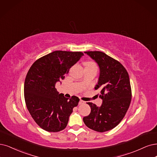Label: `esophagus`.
I'll return each mask as SVG.
<instances>
[{
	"label": "esophagus",
	"instance_id": "1",
	"mask_svg": "<svg viewBox=\"0 0 157 157\" xmlns=\"http://www.w3.org/2000/svg\"><path fill=\"white\" fill-rule=\"evenodd\" d=\"M84 103H85V101H83V100H79V105H82V104H84Z\"/></svg>",
	"mask_w": 157,
	"mask_h": 157
}]
</instances>
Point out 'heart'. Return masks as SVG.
Masks as SVG:
<instances>
[{
  "instance_id": "heart-1",
  "label": "heart",
  "mask_w": 157,
  "mask_h": 157,
  "mask_svg": "<svg viewBox=\"0 0 157 157\" xmlns=\"http://www.w3.org/2000/svg\"><path fill=\"white\" fill-rule=\"evenodd\" d=\"M85 65H95V64L92 62H86L85 63Z\"/></svg>"
}]
</instances>
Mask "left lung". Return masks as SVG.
<instances>
[{
	"label": "left lung",
	"instance_id": "obj_1",
	"mask_svg": "<svg viewBox=\"0 0 157 157\" xmlns=\"http://www.w3.org/2000/svg\"><path fill=\"white\" fill-rule=\"evenodd\" d=\"M100 68V75L94 89H100L102 104L98 107L88 102L91 109L83 120L89 128L105 132L117 126L125 117L131 100L129 74L121 64L100 51L85 52Z\"/></svg>",
	"mask_w": 157,
	"mask_h": 157
}]
</instances>
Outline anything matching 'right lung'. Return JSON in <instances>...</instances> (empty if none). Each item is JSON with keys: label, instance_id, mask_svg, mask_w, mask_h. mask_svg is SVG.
<instances>
[{"label": "right lung", "instance_id": "obj_1", "mask_svg": "<svg viewBox=\"0 0 157 157\" xmlns=\"http://www.w3.org/2000/svg\"><path fill=\"white\" fill-rule=\"evenodd\" d=\"M83 56L81 52L54 51L33 63L25 82L27 109L37 124L48 132H58L67 125L73 108L79 99L64 97L55 88L69 69Z\"/></svg>", "mask_w": 157, "mask_h": 157}]
</instances>
